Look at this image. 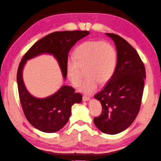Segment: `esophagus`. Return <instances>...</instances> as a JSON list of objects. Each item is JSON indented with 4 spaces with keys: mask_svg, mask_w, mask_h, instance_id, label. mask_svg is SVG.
I'll list each match as a JSON object with an SVG mask.
<instances>
[{
    "mask_svg": "<svg viewBox=\"0 0 161 161\" xmlns=\"http://www.w3.org/2000/svg\"><path fill=\"white\" fill-rule=\"evenodd\" d=\"M90 100V97L87 96H83V101H88Z\"/></svg>",
    "mask_w": 161,
    "mask_h": 161,
    "instance_id": "1",
    "label": "esophagus"
}]
</instances>
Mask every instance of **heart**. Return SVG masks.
I'll return each mask as SVG.
<instances>
[{"mask_svg":"<svg viewBox=\"0 0 161 161\" xmlns=\"http://www.w3.org/2000/svg\"><path fill=\"white\" fill-rule=\"evenodd\" d=\"M117 65V53L114 47L102 41H89L79 45L75 57H68L65 69L68 79L77 87L83 77L84 69L88 75L79 91L90 94L98 88L100 83L108 82Z\"/></svg>","mask_w":161,"mask_h":161,"instance_id":"1","label":"heart"}]
</instances>
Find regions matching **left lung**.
Returning a JSON list of instances; mask_svg holds the SVG:
<instances>
[{"label": "left lung", "instance_id": "1", "mask_svg": "<svg viewBox=\"0 0 161 161\" xmlns=\"http://www.w3.org/2000/svg\"><path fill=\"white\" fill-rule=\"evenodd\" d=\"M114 41L117 65L112 78L95 98L102 105V113L93 119L101 132L114 135L127 129L140 110L146 69L136 49L125 39L106 33Z\"/></svg>", "mask_w": 161, "mask_h": 161}]
</instances>
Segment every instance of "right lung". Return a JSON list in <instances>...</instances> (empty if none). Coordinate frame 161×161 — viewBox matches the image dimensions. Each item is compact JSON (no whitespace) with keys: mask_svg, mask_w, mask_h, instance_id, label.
<instances>
[{"mask_svg":"<svg viewBox=\"0 0 161 161\" xmlns=\"http://www.w3.org/2000/svg\"><path fill=\"white\" fill-rule=\"evenodd\" d=\"M90 34L87 31H56L40 39L21 59L17 73L18 93L23 113L34 128L45 133H55L66 124L71 115V107L82 101V95L75 89L63 86L56 93L47 98H38L26 89L23 80V69L28 60L39 55H53L60 65L63 78L67 76L65 65L71 48Z\"/></svg>","mask_w":161,"mask_h":161,"instance_id":"right-lung-1","label":"right lung"}]
</instances>
